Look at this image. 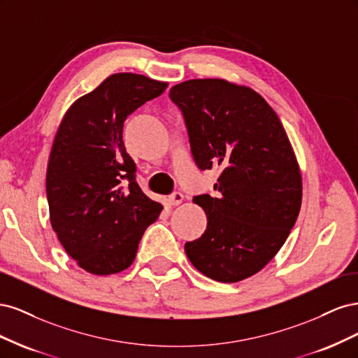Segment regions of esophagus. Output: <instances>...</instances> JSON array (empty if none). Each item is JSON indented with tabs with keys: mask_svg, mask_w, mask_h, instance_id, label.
<instances>
[{
	"mask_svg": "<svg viewBox=\"0 0 358 358\" xmlns=\"http://www.w3.org/2000/svg\"><path fill=\"white\" fill-rule=\"evenodd\" d=\"M167 201L170 206H179L183 201V196L180 192H173Z\"/></svg>",
	"mask_w": 358,
	"mask_h": 358,
	"instance_id": "obj_1",
	"label": "esophagus"
}]
</instances>
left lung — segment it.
I'll use <instances>...</instances> for the list:
<instances>
[{"instance_id": "8db88e82", "label": "left lung", "mask_w": 358, "mask_h": 358, "mask_svg": "<svg viewBox=\"0 0 358 358\" xmlns=\"http://www.w3.org/2000/svg\"><path fill=\"white\" fill-rule=\"evenodd\" d=\"M185 117L191 152L201 170L221 175L194 197L206 231L185 243L200 273L225 284L258 273L294 227L301 208L299 161L282 122L262 95L225 79H191L170 90Z\"/></svg>"}]
</instances>
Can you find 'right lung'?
Masks as SVG:
<instances>
[{"mask_svg":"<svg viewBox=\"0 0 358 358\" xmlns=\"http://www.w3.org/2000/svg\"><path fill=\"white\" fill-rule=\"evenodd\" d=\"M167 86L143 74L115 73L76 100L59 124L46 173L49 218L85 272L106 276L128 268L162 210L138 187L122 128L128 115Z\"/></svg>","mask_w":358,"mask_h":358,"instance_id":"obj_1","label":"right lung"}]
</instances>
